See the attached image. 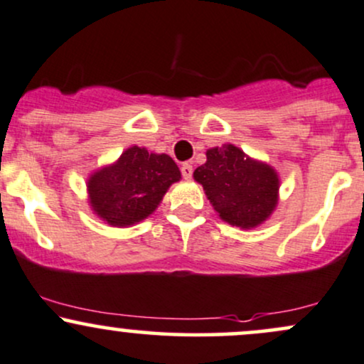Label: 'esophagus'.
Segmentation results:
<instances>
[{
	"mask_svg": "<svg viewBox=\"0 0 364 364\" xmlns=\"http://www.w3.org/2000/svg\"><path fill=\"white\" fill-rule=\"evenodd\" d=\"M181 174H183V178H185V179H190L191 174H193V168H191L188 162H185V164L181 166Z\"/></svg>",
	"mask_w": 364,
	"mask_h": 364,
	"instance_id": "34e87169",
	"label": "esophagus"
}]
</instances>
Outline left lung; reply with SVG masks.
Segmentation results:
<instances>
[{"mask_svg":"<svg viewBox=\"0 0 364 364\" xmlns=\"http://www.w3.org/2000/svg\"><path fill=\"white\" fill-rule=\"evenodd\" d=\"M205 156L207 162L195 169L193 178L217 215L241 229L265 223L279 203L277 171L232 144L208 149Z\"/></svg>","mask_w":364,"mask_h":364,"instance_id":"left-lung-1","label":"left lung"}]
</instances>
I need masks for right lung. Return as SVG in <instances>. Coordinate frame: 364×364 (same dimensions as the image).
I'll return each mask as SVG.
<instances>
[{"mask_svg":"<svg viewBox=\"0 0 364 364\" xmlns=\"http://www.w3.org/2000/svg\"><path fill=\"white\" fill-rule=\"evenodd\" d=\"M179 179V168L168 154L132 145L87 179L90 208L112 228H129L154 214L169 186Z\"/></svg>","mask_w":364,"mask_h":364,"instance_id":"obj_1","label":"right lung"}]
</instances>
